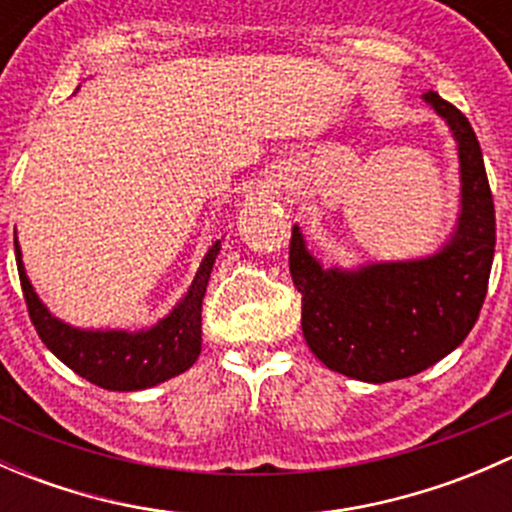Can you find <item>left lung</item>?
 Here are the masks:
<instances>
[{
  "instance_id": "left-lung-1",
  "label": "left lung",
  "mask_w": 512,
  "mask_h": 512,
  "mask_svg": "<svg viewBox=\"0 0 512 512\" xmlns=\"http://www.w3.org/2000/svg\"><path fill=\"white\" fill-rule=\"evenodd\" d=\"M448 123L461 165V213L438 252L418 260L324 267L292 227L289 275L302 294V332L327 369L384 384L448 356L476 324L495 252V208L483 153L468 118L426 91Z\"/></svg>"
}]
</instances>
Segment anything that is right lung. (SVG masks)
<instances>
[{"mask_svg": "<svg viewBox=\"0 0 512 512\" xmlns=\"http://www.w3.org/2000/svg\"><path fill=\"white\" fill-rule=\"evenodd\" d=\"M14 252H17L19 280H22V292L36 334L46 344V349L59 356L81 379L108 391H141L183 374L200 356V344H203L200 312H203L210 272L220 252V240L203 257L198 275L183 299L158 324L141 332L79 329L61 322L46 309L29 282L17 232H14Z\"/></svg>", "mask_w": 512, "mask_h": 512, "instance_id": "right-lung-1", "label": "right lung"}]
</instances>
